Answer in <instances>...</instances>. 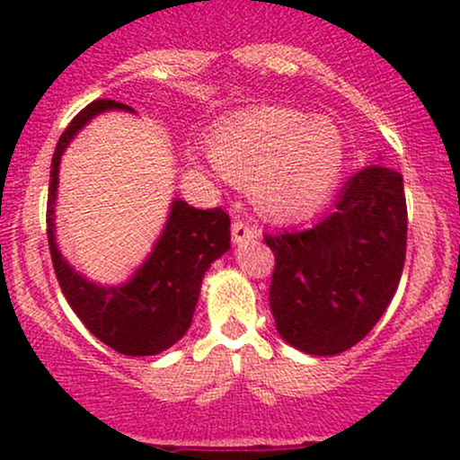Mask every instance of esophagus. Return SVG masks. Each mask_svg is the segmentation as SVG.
Instances as JSON below:
<instances>
[{"mask_svg":"<svg viewBox=\"0 0 460 460\" xmlns=\"http://www.w3.org/2000/svg\"><path fill=\"white\" fill-rule=\"evenodd\" d=\"M231 235H234V242L235 244H244V242H251V240H257L260 237V229H257L255 225H248L244 220H234V225H231Z\"/></svg>","mask_w":460,"mask_h":460,"instance_id":"34e87169","label":"esophagus"}]
</instances>
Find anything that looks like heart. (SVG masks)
Instances as JSON below:
<instances>
[{
    "label": "heart",
    "mask_w": 460,
    "mask_h": 460,
    "mask_svg": "<svg viewBox=\"0 0 460 460\" xmlns=\"http://www.w3.org/2000/svg\"><path fill=\"white\" fill-rule=\"evenodd\" d=\"M209 155L226 179L251 181L260 212L283 220L311 212L329 197L344 168L346 145L329 116L257 105L216 125Z\"/></svg>",
    "instance_id": "1"
}]
</instances>
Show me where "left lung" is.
<instances>
[{
	"label": "left lung",
	"instance_id": "obj_1",
	"mask_svg": "<svg viewBox=\"0 0 460 460\" xmlns=\"http://www.w3.org/2000/svg\"><path fill=\"white\" fill-rule=\"evenodd\" d=\"M263 240L277 257L270 309L279 335L307 355H340L374 329L402 277V175L381 164L361 168L329 214Z\"/></svg>",
	"mask_w": 460,
	"mask_h": 460
}]
</instances>
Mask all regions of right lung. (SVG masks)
<instances>
[{"label": "right lung", "instance_id": "right-lung-1", "mask_svg": "<svg viewBox=\"0 0 460 460\" xmlns=\"http://www.w3.org/2000/svg\"><path fill=\"white\" fill-rule=\"evenodd\" d=\"M129 105L97 99L68 123L51 160L47 240L62 294L88 331L128 357H151L177 344L192 324L200 283L209 266L231 248V220L220 208L197 209L172 199L171 214L146 260L125 283L99 285L65 260L56 242V199L60 160L71 140L102 112Z\"/></svg>", "mask_w": 460, "mask_h": 460}]
</instances>
